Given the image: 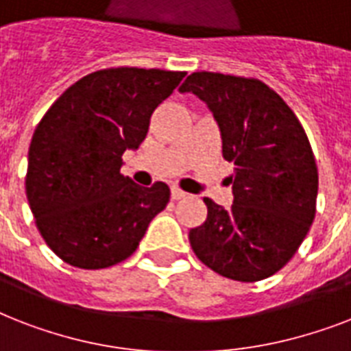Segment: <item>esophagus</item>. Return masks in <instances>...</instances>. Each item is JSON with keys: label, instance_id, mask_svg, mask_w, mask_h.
Returning <instances> with one entry per match:
<instances>
[{"label": "esophagus", "instance_id": "1", "mask_svg": "<svg viewBox=\"0 0 351 351\" xmlns=\"http://www.w3.org/2000/svg\"><path fill=\"white\" fill-rule=\"evenodd\" d=\"M186 197H187V193L182 191L180 187H176V186L171 187V198H173V200H180V198H186Z\"/></svg>", "mask_w": 351, "mask_h": 351}]
</instances>
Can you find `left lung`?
Listing matches in <instances>:
<instances>
[{
  "mask_svg": "<svg viewBox=\"0 0 351 351\" xmlns=\"http://www.w3.org/2000/svg\"><path fill=\"white\" fill-rule=\"evenodd\" d=\"M180 93L208 104L222 134L233 204L204 198L208 219L189 231L195 255L222 277L256 282L297 253L315 219L319 173L299 118L264 82L193 73Z\"/></svg>",
  "mask_w": 351,
  "mask_h": 351,
  "instance_id": "1",
  "label": "left lung"
}]
</instances>
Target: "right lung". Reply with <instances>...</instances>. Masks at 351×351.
Wrapping results in <instances>:
<instances>
[{"label": "right lung", "mask_w": 351, "mask_h": 351, "mask_svg": "<svg viewBox=\"0 0 351 351\" xmlns=\"http://www.w3.org/2000/svg\"><path fill=\"white\" fill-rule=\"evenodd\" d=\"M186 73L117 67L90 73L58 98L32 134L25 191L38 231L63 262L101 269L136 251L167 206L169 186H138L120 173L154 109Z\"/></svg>", "instance_id": "right-lung-1"}]
</instances>
